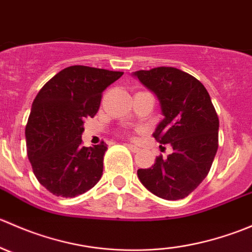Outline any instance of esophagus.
Returning a JSON list of instances; mask_svg holds the SVG:
<instances>
[{
	"mask_svg": "<svg viewBox=\"0 0 252 252\" xmlns=\"http://www.w3.org/2000/svg\"><path fill=\"white\" fill-rule=\"evenodd\" d=\"M126 147H128V149L130 150L131 152H138V151H139V147L136 146V145H133V144H126Z\"/></svg>",
	"mask_w": 252,
	"mask_h": 252,
	"instance_id": "obj_1",
	"label": "esophagus"
}]
</instances>
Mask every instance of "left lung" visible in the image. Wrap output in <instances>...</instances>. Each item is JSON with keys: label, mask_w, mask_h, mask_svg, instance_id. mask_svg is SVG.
Returning <instances> with one entry per match:
<instances>
[{"label": "left lung", "mask_w": 252, "mask_h": 252, "mask_svg": "<svg viewBox=\"0 0 252 252\" xmlns=\"http://www.w3.org/2000/svg\"><path fill=\"white\" fill-rule=\"evenodd\" d=\"M133 77L159 102L163 119L152 136L173 149L150 168L138 169V178L156 196L184 199L208 174L218 149L220 121L210 95L196 78L173 67L138 70Z\"/></svg>", "instance_id": "1"}]
</instances>
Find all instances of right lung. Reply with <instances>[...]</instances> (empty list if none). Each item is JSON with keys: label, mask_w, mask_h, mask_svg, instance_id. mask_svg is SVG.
<instances>
[{"label": "right lung", "mask_w": 252, "mask_h": 252, "mask_svg": "<svg viewBox=\"0 0 252 252\" xmlns=\"http://www.w3.org/2000/svg\"><path fill=\"white\" fill-rule=\"evenodd\" d=\"M123 72L70 65L47 81L32 102L27 128L35 177L56 196L75 197L102 177L107 145H81L84 121L97 113L101 94Z\"/></svg>", "instance_id": "1"}]
</instances>
